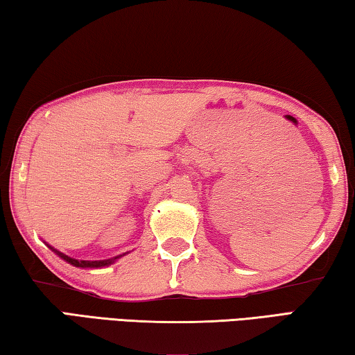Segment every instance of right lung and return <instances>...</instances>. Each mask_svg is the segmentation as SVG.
I'll return each mask as SVG.
<instances>
[{"instance_id": "1", "label": "right lung", "mask_w": 355, "mask_h": 355, "mask_svg": "<svg viewBox=\"0 0 355 355\" xmlns=\"http://www.w3.org/2000/svg\"><path fill=\"white\" fill-rule=\"evenodd\" d=\"M58 254L61 255L65 261H69L73 264V266H80V268H101V266H106V264H111L114 260H116V258H119V257H116L114 260H101V261H78V260H75V258L62 255L61 252H58Z\"/></svg>"}]
</instances>
